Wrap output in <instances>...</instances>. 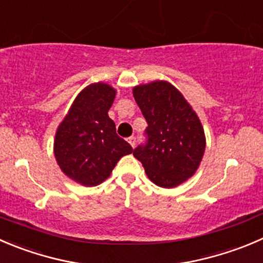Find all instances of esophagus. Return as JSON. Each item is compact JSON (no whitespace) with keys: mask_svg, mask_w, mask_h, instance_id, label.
<instances>
[{"mask_svg":"<svg viewBox=\"0 0 263 263\" xmlns=\"http://www.w3.org/2000/svg\"><path fill=\"white\" fill-rule=\"evenodd\" d=\"M127 140H128V142H129V144H131L132 147H134L135 145H136V137H135V136L128 137V139H127Z\"/></svg>","mask_w":263,"mask_h":263,"instance_id":"obj_1","label":"esophagus"}]
</instances>
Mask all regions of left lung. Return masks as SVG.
I'll return each mask as SVG.
<instances>
[{
  "label": "left lung",
  "instance_id": "obj_1",
  "mask_svg": "<svg viewBox=\"0 0 263 263\" xmlns=\"http://www.w3.org/2000/svg\"><path fill=\"white\" fill-rule=\"evenodd\" d=\"M147 127L144 144L134 149L147 177L175 187L195 173L205 150L202 123L180 91L164 81L134 88Z\"/></svg>",
  "mask_w": 263,
  "mask_h": 263
}]
</instances>
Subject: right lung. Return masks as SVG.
I'll return each mask as SVG.
<instances>
[{
    "mask_svg": "<svg viewBox=\"0 0 263 263\" xmlns=\"http://www.w3.org/2000/svg\"><path fill=\"white\" fill-rule=\"evenodd\" d=\"M116 90L93 83L76 98L55 136V157L68 177L96 186L110 176L118 160L131 154L132 146L117 135L108 111Z\"/></svg>",
    "mask_w": 263,
    "mask_h": 263,
    "instance_id": "obj_1",
    "label": "right lung"
}]
</instances>
